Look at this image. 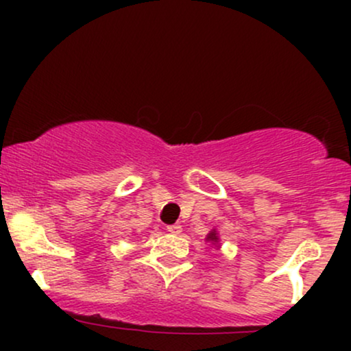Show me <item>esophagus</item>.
<instances>
[{
	"mask_svg": "<svg viewBox=\"0 0 351 351\" xmlns=\"http://www.w3.org/2000/svg\"><path fill=\"white\" fill-rule=\"evenodd\" d=\"M168 232H171V234H180L181 232V226L180 224H170V226H167Z\"/></svg>",
	"mask_w": 351,
	"mask_h": 351,
	"instance_id": "obj_1",
	"label": "esophagus"
}]
</instances>
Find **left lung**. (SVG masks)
I'll use <instances>...</instances> for the list:
<instances>
[{
    "label": "left lung",
    "instance_id": "left-lung-1",
    "mask_svg": "<svg viewBox=\"0 0 351 351\" xmlns=\"http://www.w3.org/2000/svg\"><path fill=\"white\" fill-rule=\"evenodd\" d=\"M208 241H211V243H216L217 241V236H216V231H213V232H209L208 234V237H206Z\"/></svg>",
    "mask_w": 351,
    "mask_h": 351
}]
</instances>
